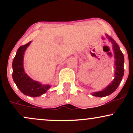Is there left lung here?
Instances as JSON below:
<instances>
[{
  "instance_id": "8db88e82",
  "label": "left lung",
  "mask_w": 133,
  "mask_h": 133,
  "mask_svg": "<svg viewBox=\"0 0 133 133\" xmlns=\"http://www.w3.org/2000/svg\"><path fill=\"white\" fill-rule=\"evenodd\" d=\"M109 41L112 43L114 52V58H115L116 71L114 74V79L109 86L106 87L103 91H98L92 93V95L96 97H105V96L110 95L116 91L117 87L119 85L122 78L124 76V56L123 52L120 50L119 47L116 41L110 36L107 35Z\"/></svg>"
}]
</instances>
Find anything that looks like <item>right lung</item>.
<instances>
[{
    "label": "right lung",
    "mask_w": 133,
    "mask_h": 133,
    "mask_svg": "<svg viewBox=\"0 0 133 133\" xmlns=\"http://www.w3.org/2000/svg\"><path fill=\"white\" fill-rule=\"evenodd\" d=\"M30 43L31 41L18 49L12 62V78L17 87L24 95L38 97L46 92L51 86L42 84L40 82L33 80L24 71L23 64L24 52Z\"/></svg>",
    "instance_id": "add662e5"
}]
</instances>
